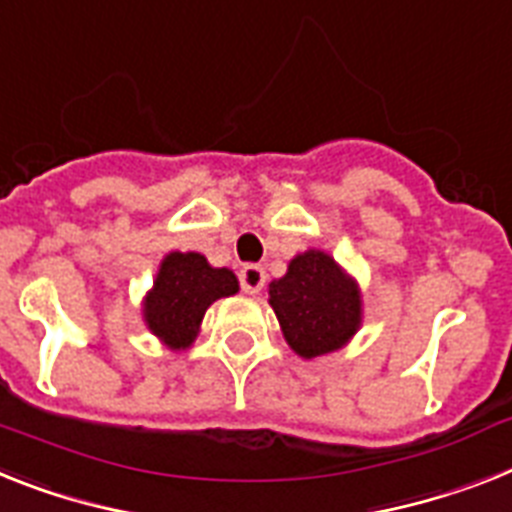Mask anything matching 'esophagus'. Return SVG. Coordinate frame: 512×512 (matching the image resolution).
<instances>
[{
	"label": "esophagus",
	"mask_w": 512,
	"mask_h": 512,
	"mask_svg": "<svg viewBox=\"0 0 512 512\" xmlns=\"http://www.w3.org/2000/svg\"><path fill=\"white\" fill-rule=\"evenodd\" d=\"M239 281H242L244 294H260L265 286V270L260 268V265H244V268L239 270Z\"/></svg>",
	"instance_id": "34e87169"
}]
</instances>
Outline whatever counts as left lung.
Listing matches in <instances>:
<instances>
[{
	"label": "left lung",
	"instance_id": "obj_1",
	"mask_svg": "<svg viewBox=\"0 0 512 512\" xmlns=\"http://www.w3.org/2000/svg\"><path fill=\"white\" fill-rule=\"evenodd\" d=\"M268 294L283 338L302 359L343 349L362 325L359 283L322 249L296 255Z\"/></svg>",
	"mask_w": 512,
	"mask_h": 512
}]
</instances>
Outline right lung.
Here are the masks:
<instances>
[{"label":"right lung","instance_id":"add662e5","mask_svg":"<svg viewBox=\"0 0 512 512\" xmlns=\"http://www.w3.org/2000/svg\"><path fill=\"white\" fill-rule=\"evenodd\" d=\"M236 291L239 281L229 268H213L200 252H169L145 296L143 320L171 351L190 349L205 309Z\"/></svg>","mask_w":512,"mask_h":512}]
</instances>
